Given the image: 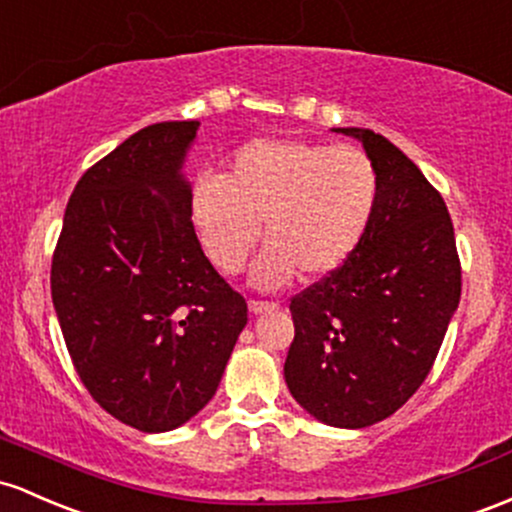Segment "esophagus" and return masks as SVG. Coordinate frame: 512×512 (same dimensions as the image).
<instances>
[{
    "label": "esophagus",
    "instance_id": "1",
    "mask_svg": "<svg viewBox=\"0 0 512 512\" xmlns=\"http://www.w3.org/2000/svg\"><path fill=\"white\" fill-rule=\"evenodd\" d=\"M247 308H250L252 316H262V313L274 311V308H277V303H267V301H250V303H247Z\"/></svg>",
    "mask_w": 512,
    "mask_h": 512
}]
</instances>
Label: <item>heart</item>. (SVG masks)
<instances>
[{
  "mask_svg": "<svg viewBox=\"0 0 512 512\" xmlns=\"http://www.w3.org/2000/svg\"><path fill=\"white\" fill-rule=\"evenodd\" d=\"M379 204V174L352 145L257 138L228 157L221 179L192 189V218L206 255L238 274L265 228L269 245L252 269L257 289H279L301 272L328 277L345 267Z\"/></svg>",
  "mask_w": 512,
  "mask_h": 512,
  "instance_id": "1",
  "label": "heart"
}]
</instances>
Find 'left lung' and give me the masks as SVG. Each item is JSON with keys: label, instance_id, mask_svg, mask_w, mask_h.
I'll return each instance as SVG.
<instances>
[{"label": "left lung", "instance_id": "8db88e82", "mask_svg": "<svg viewBox=\"0 0 512 512\" xmlns=\"http://www.w3.org/2000/svg\"><path fill=\"white\" fill-rule=\"evenodd\" d=\"M357 138L379 174V204L357 252L291 301L284 362L291 396L333 428L389 418L432 369L462 296V267L445 201L396 145Z\"/></svg>", "mask_w": 512, "mask_h": 512}]
</instances>
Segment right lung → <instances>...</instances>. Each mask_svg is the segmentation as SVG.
Returning a JSON list of instances; mask_svg holds the SVG:
<instances>
[{"label":"right lung","mask_w":512,"mask_h":512,"mask_svg":"<svg viewBox=\"0 0 512 512\" xmlns=\"http://www.w3.org/2000/svg\"><path fill=\"white\" fill-rule=\"evenodd\" d=\"M199 121L133 133L67 201L50 291L72 364L121 423L167 432L216 393L247 303L201 250L184 165Z\"/></svg>","instance_id":"1"}]
</instances>
